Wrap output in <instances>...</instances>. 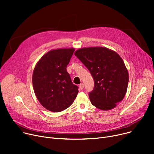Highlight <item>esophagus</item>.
<instances>
[{"mask_svg":"<svg viewBox=\"0 0 154 154\" xmlns=\"http://www.w3.org/2000/svg\"><path fill=\"white\" fill-rule=\"evenodd\" d=\"M84 84L83 83L80 84L79 85V88H80V90H82V89H84Z\"/></svg>","mask_w":154,"mask_h":154,"instance_id":"34e87169","label":"esophagus"}]
</instances>
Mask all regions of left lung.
Returning <instances> with one entry per match:
<instances>
[{"label": "left lung", "instance_id": "1", "mask_svg": "<svg viewBox=\"0 0 154 154\" xmlns=\"http://www.w3.org/2000/svg\"><path fill=\"white\" fill-rule=\"evenodd\" d=\"M74 54L94 79V89L88 93L92 104L103 110L114 108L124 99L128 82L122 59L106 47L80 48Z\"/></svg>", "mask_w": 154, "mask_h": 154}]
</instances>
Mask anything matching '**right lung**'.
<instances>
[{
  "mask_svg": "<svg viewBox=\"0 0 154 154\" xmlns=\"http://www.w3.org/2000/svg\"><path fill=\"white\" fill-rule=\"evenodd\" d=\"M74 48L51 51L37 62L32 83L37 99L47 110L59 112L74 102L79 87L72 83L67 66Z\"/></svg>",
  "mask_w": 154,
  "mask_h": 154,
  "instance_id": "add662e5",
  "label": "right lung"
}]
</instances>
